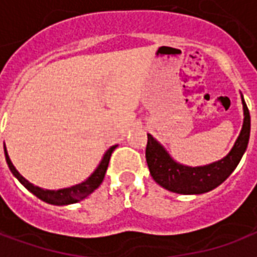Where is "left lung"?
I'll return each mask as SVG.
<instances>
[{
  "mask_svg": "<svg viewBox=\"0 0 257 257\" xmlns=\"http://www.w3.org/2000/svg\"><path fill=\"white\" fill-rule=\"evenodd\" d=\"M241 100L243 107V123L238 139L224 158L204 167H187L179 164L169 156L161 143L147 134L146 161L150 175L157 183L164 189L178 194H204L220 186L237 168L248 147L250 115L242 95Z\"/></svg>",
  "mask_w": 257,
  "mask_h": 257,
  "instance_id": "left-lung-1",
  "label": "left lung"
}]
</instances>
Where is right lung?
<instances>
[{"label": "right lung", "mask_w": 257, "mask_h": 257, "mask_svg": "<svg viewBox=\"0 0 257 257\" xmlns=\"http://www.w3.org/2000/svg\"><path fill=\"white\" fill-rule=\"evenodd\" d=\"M115 149H117V145L111 146V147L104 153V156L101 158V161L99 162L97 168H96L95 171H93V173H92L86 180H84V182H81V183L78 184H74L71 187H66V189L59 190H45L30 183L27 179L23 178V176L16 171V168L14 167V164L11 161V158H9L7 147L4 149V151H5V160H7V164H8L11 172H12V175H14L15 178L19 180L20 183L25 186L26 189L29 190L30 193L34 194L37 198H40L41 201H44V202L62 206V205L75 204V202H78L81 199L86 198L88 195H90V194L93 193V191L100 186L101 182H103V179H104V175H106L111 153L115 150Z\"/></svg>", "instance_id": "obj_1"}]
</instances>
